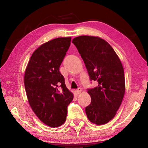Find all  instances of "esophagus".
Here are the masks:
<instances>
[{
  "instance_id": "34e87169",
  "label": "esophagus",
  "mask_w": 148,
  "mask_h": 148,
  "mask_svg": "<svg viewBox=\"0 0 148 148\" xmlns=\"http://www.w3.org/2000/svg\"><path fill=\"white\" fill-rule=\"evenodd\" d=\"M81 88H78L77 90L75 91V94H76V95H78V94L81 93Z\"/></svg>"
}]
</instances>
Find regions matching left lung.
Listing matches in <instances>:
<instances>
[{"label":"left lung","mask_w":148,"mask_h":148,"mask_svg":"<svg viewBox=\"0 0 148 148\" xmlns=\"http://www.w3.org/2000/svg\"><path fill=\"white\" fill-rule=\"evenodd\" d=\"M72 42L84 62L90 80L98 84L87 89L91 103L86 108L87 116L93 123L104 125L115 116L125 95L122 64L113 48L101 38L81 36Z\"/></svg>","instance_id":"8db88e82"}]
</instances>
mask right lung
<instances>
[{
	"label": "right lung",
	"instance_id": "obj_1",
	"mask_svg": "<svg viewBox=\"0 0 148 148\" xmlns=\"http://www.w3.org/2000/svg\"><path fill=\"white\" fill-rule=\"evenodd\" d=\"M70 41V37L58 38L41 45L33 52L25 72L29 104L40 121L51 127L66 121L67 107L73 98L60 72Z\"/></svg>",
	"mask_w": 148,
	"mask_h": 148
}]
</instances>
